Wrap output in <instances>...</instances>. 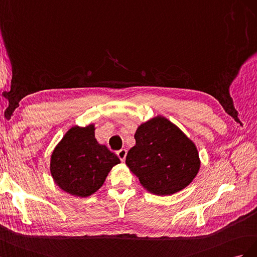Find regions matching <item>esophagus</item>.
Wrapping results in <instances>:
<instances>
[{"instance_id": "1", "label": "esophagus", "mask_w": 257, "mask_h": 257, "mask_svg": "<svg viewBox=\"0 0 257 257\" xmlns=\"http://www.w3.org/2000/svg\"><path fill=\"white\" fill-rule=\"evenodd\" d=\"M117 156H118V158L121 160V161H124V158H126V155H127V151L124 149H121L119 150L118 152L116 153Z\"/></svg>"}]
</instances>
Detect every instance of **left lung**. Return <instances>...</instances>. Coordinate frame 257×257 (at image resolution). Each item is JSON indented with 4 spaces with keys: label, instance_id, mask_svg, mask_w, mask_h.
<instances>
[{
    "label": "left lung",
    "instance_id": "8db88e82",
    "mask_svg": "<svg viewBox=\"0 0 257 257\" xmlns=\"http://www.w3.org/2000/svg\"><path fill=\"white\" fill-rule=\"evenodd\" d=\"M126 165L148 192L168 196L193 182L200 168L195 143L164 116L141 123Z\"/></svg>",
    "mask_w": 257,
    "mask_h": 257
}]
</instances>
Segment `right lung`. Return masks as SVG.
<instances>
[{"instance_id":"1","label":"right lung","mask_w":257,"mask_h":257,"mask_svg":"<svg viewBox=\"0 0 257 257\" xmlns=\"http://www.w3.org/2000/svg\"><path fill=\"white\" fill-rule=\"evenodd\" d=\"M119 158L94 138V124L72 127L50 157V173L56 184L76 197H88L103 185Z\"/></svg>"}]
</instances>
